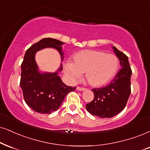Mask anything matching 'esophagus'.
<instances>
[{
    "instance_id": "34e87169",
    "label": "esophagus",
    "mask_w": 150,
    "mask_h": 150,
    "mask_svg": "<svg viewBox=\"0 0 150 150\" xmlns=\"http://www.w3.org/2000/svg\"><path fill=\"white\" fill-rule=\"evenodd\" d=\"M76 89L78 90H79V91H83V90H86V88H83V87H77L76 88Z\"/></svg>"
}]
</instances>
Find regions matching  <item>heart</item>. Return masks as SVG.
Wrapping results in <instances>:
<instances>
[{"instance_id":"1","label":"heart","mask_w":150,"mask_h":150,"mask_svg":"<svg viewBox=\"0 0 150 150\" xmlns=\"http://www.w3.org/2000/svg\"><path fill=\"white\" fill-rule=\"evenodd\" d=\"M119 58L114 54L97 50H83L72 56L71 62L64 64L66 75L73 81L81 79L85 73L87 82L93 87L108 83L117 74Z\"/></svg>"}]
</instances>
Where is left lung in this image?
<instances>
[{
	"instance_id": "8db88e82",
	"label": "left lung",
	"mask_w": 150,
	"mask_h": 150,
	"mask_svg": "<svg viewBox=\"0 0 150 150\" xmlns=\"http://www.w3.org/2000/svg\"><path fill=\"white\" fill-rule=\"evenodd\" d=\"M119 58L122 69L108 86L92 89L94 99L86 104V109L92 115L110 118L124 110L131 94L132 69L128 57L115 47H112Z\"/></svg>"
}]
</instances>
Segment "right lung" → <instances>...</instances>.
I'll return each mask as SVG.
<instances>
[{
    "label": "right lung",
    "instance_id": "obj_1",
    "mask_svg": "<svg viewBox=\"0 0 150 150\" xmlns=\"http://www.w3.org/2000/svg\"><path fill=\"white\" fill-rule=\"evenodd\" d=\"M64 43L53 38H44L27 50L21 63V86L24 100L32 110L42 114H50L60 106L66 95L74 91L76 87L67 86L62 82L58 72L40 74L35 60L37 51L44 48L57 49L63 59L62 45ZM62 70L61 64L58 71Z\"/></svg>",
    "mask_w": 150,
    "mask_h": 150
}]
</instances>
